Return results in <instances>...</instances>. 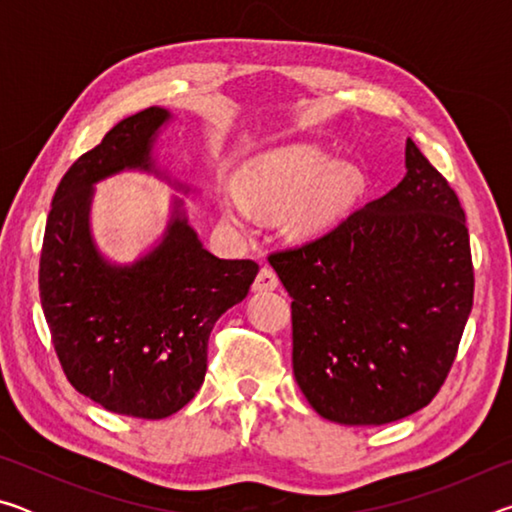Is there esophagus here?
Returning a JSON list of instances; mask_svg holds the SVG:
<instances>
[{
  "label": "esophagus",
  "mask_w": 512,
  "mask_h": 512,
  "mask_svg": "<svg viewBox=\"0 0 512 512\" xmlns=\"http://www.w3.org/2000/svg\"><path fill=\"white\" fill-rule=\"evenodd\" d=\"M277 284H280V280H277V275H275L273 268L264 266L262 271H259L257 277H255L253 289L255 291H273V289H277Z\"/></svg>",
  "instance_id": "obj_1"
}]
</instances>
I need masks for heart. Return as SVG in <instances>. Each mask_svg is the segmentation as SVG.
Masks as SVG:
<instances>
[{"label": "heart", "mask_w": 512, "mask_h": 512, "mask_svg": "<svg viewBox=\"0 0 512 512\" xmlns=\"http://www.w3.org/2000/svg\"><path fill=\"white\" fill-rule=\"evenodd\" d=\"M235 187L239 198L221 201L225 221L244 225L246 204L262 216L282 214V228L291 241H311L348 216L366 183L357 167L332 164L314 146H282L248 160L237 171Z\"/></svg>", "instance_id": "b5f03b06"}]
</instances>
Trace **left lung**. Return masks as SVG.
<instances>
[{
	"mask_svg": "<svg viewBox=\"0 0 512 512\" xmlns=\"http://www.w3.org/2000/svg\"><path fill=\"white\" fill-rule=\"evenodd\" d=\"M268 262L293 298V375L318 415L388 424L436 397L474 268L458 196L411 137L400 185Z\"/></svg>",
	"mask_w": 512,
	"mask_h": 512,
	"instance_id": "8db88e82",
	"label": "left lung"
}]
</instances>
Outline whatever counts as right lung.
<instances>
[{"mask_svg": "<svg viewBox=\"0 0 512 512\" xmlns=\"http://www.w3.org/2000/svg\"><path fill=\"white\" fill-rule=\"evenodd\" d=\"M164 108L121 119L60 180L40 253V302L60 366L106 411L162 420L192 400L216 320L248 296L259 266L203 248L180 201L164 239L131 266L106 262L90 237L92 185L124 169L155 171Z\"/></svg>", "mask_w": 512, "mask_h": 512, "instance_id": "1", "label": "right lung"}]
</instances>
